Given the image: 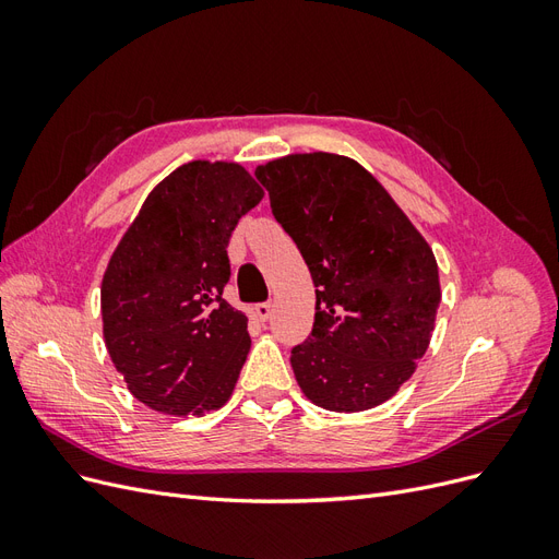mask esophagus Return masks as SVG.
Returning a JSON list of instances; mask_svg holds the SVG:
<instances>
[{"mask_svg": "<svg viewBox=\"0 0 559 559\" xmlns=\"http://www.w3.org/2000/svg\"><path fill=\"white\" fill-rule=\"evenodd\" d=\"M253 317H257L259 321H265L270 317V302L267 300L265 302H257V306H253Z\"/></svg>", "mask_w": 559, "mask_h": 559, "instance_id": "obj_1", "label": "esophagus"}]
</instances>
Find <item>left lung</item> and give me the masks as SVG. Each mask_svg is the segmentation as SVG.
Listing matches in <instances>:
<instances>
[{"instance_id":"obj_1","label":"left lung","mask_w":559,"mask_h":559,"mask_svg":"<svg viewBox=\"0 0 559 559\" xmlns=\"http://www.w3.org/2000/svg\"><path fill=\"white\" fill-rule=\"evenodd\" d=\"M253 175L317 286L312 331L292 349L302 394L337 413L392 399L425 357L441 302L431 247L357 160L319 151Z\"/></svg>"}]
</instances>
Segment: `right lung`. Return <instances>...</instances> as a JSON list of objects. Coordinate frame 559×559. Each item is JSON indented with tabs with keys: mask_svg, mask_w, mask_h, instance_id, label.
Segmentation results:
<instances>
[{
	"mask_svg": "<svg viewBox=\"0 0 559 559\" xmlns=\"http://www.w3.org/2000/svg\"><path fill=\"white\" fill-rule=\"evenodd\" d=\"M263 189L235 163H186L148 193L103 280L109 357L148 408L200 415L228 401L249 352L228 306V242Z\"/></svg>",
	"mask_w": 559,
	"mask_h": 559,
	"instance_id": "right-lung-1",
	"label": "right lung"
}]
</instances>
